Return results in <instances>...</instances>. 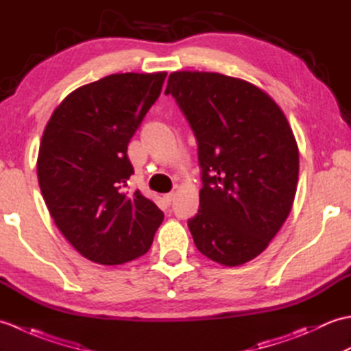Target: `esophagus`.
Instances as JSON below:
<instances>
[{
  "mask_svg": "<svg viewBox=\"0 0 351 351\" xmlns=\"http://www.w3.org/2000/svg\"><path fill=\"white\" fill-rule=\"evenodd\" d=\"M173 199H175V193L171 191V193H167V195H164V200H166V204H171L173 202Z\"/></svg>",
  "mask_w": 351,
  "mask_h": 351,
  "instance_id": "1",
  "label": "esophagus"
}]
</instances>
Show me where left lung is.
Returning <instances> with one entry per match:
<instances>
[{
    "label": "left lung",
    "mask_w": 351,
    "mask_h": 351,
    "mask_svg": "<svg viewBox=\"0 0 351 351\" xmlns=\"http://www.w3.org/2000/svg\"><path fill=\"white\" fill-rule=\"evenodd\" d=\"M171 95L197 140L200 206L189 228L197 250L226 267L263 253L289 215L299 146L280 107L255 84L217 72L170 73Z\"/></svg>",
    "instance_id": "1"
}]
</instances>
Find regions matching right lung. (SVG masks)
<instances>
[{
    "label": "right lung",
    "instance_id": "right-lung-1",
    "mask_svg": "<svg viewBox=\"0 0 351 351\" xmlns=\"http://www.w3.org/2000/svg\"><path fill=\"white\" fill-rule=\"evenodd\" d=\"M166 72L113 73L78 87L45 126L37 178L57 228L84 258L102 265L151 247L164 214L138 190L128 143L158 99Z\"/></svg>",
    "mask_w": 351,
    "mask_h": 351
}]
</instances>
